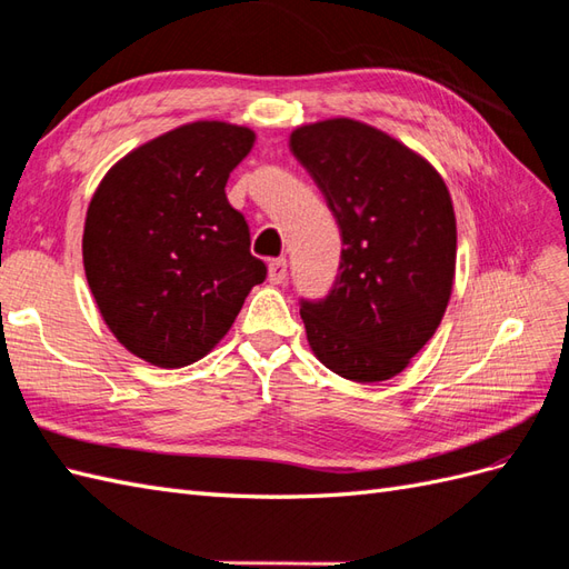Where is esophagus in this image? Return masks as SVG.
I'll return each mask as SVG.
<instances>
[{"label": "esophagus", "instance_id": "1", "mask_svg": "<svg viewBox=\"0 0 569 569\" xmlns=\"http://www.w3.org/2000/svg\"><path fill=\"white\" fill-rule=\"evenodd\" d=\"M286 273H288V261L283 257L269 261V283H273V286L283 283Z\"/></svg>", "mask_w": 569, "mask_h": 569}]
</instances>
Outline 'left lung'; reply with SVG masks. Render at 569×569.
Instances as JSON below:
<instances>
[{"label":"left lung","instance_id":"8db88e82","mask_svg":"<svg viewBox=\"0 0 569 569\" xmlns=\"http://www.w3.org/2000/svg\"><path fill=\"white\" fill-rule=\"evenodd\" d=\"M290 151L322 189L343 240L331 293L300 308L308 343L346 380H391L432 339L455 286L449 189L423 156L351 118L296 127Z\"/></svg>","mask_w":569,"mask_h":569}]
</instances>
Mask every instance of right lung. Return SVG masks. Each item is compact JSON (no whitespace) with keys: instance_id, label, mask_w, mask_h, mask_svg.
Instances as JSON below:
<instances>
[{"instance_id":"1","label":"right lung","mask_w":569,"mask_h":569,"mask_svg":"<svg viewBox=\"0 0 569 569\" xmlns=\"http://www.w3.org/2000/svg\"><path fill=\"white\" fill-rule=\"evenodd\" d=\"M254 139L221 120L174 127L120 158L93 192L86 281L112 337L151 366L184 368L211 353L267 279L226 197Z\"/></svg>"}]
</instances>
